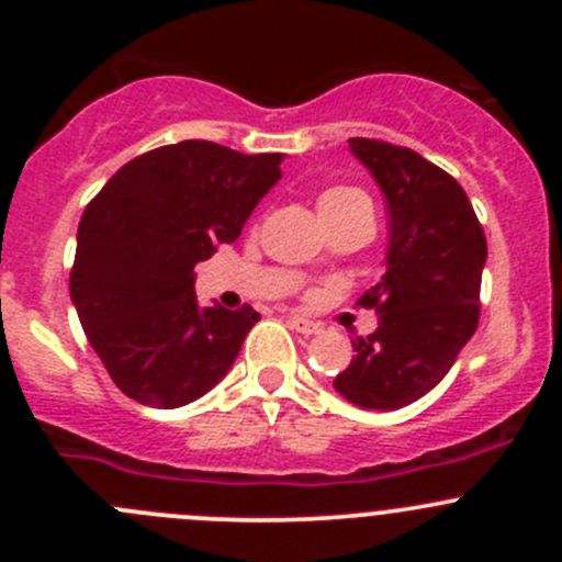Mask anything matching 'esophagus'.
<instances>
[{
	"label": "esophagus",
	"mask_w": 562,
	"mask_h": 562,
	"mask_svg": "<svg viewBox=\"0 0 562 562\" xmlns=\"http://www.w3.org/2000/svg\"><path fill=\"white\" fill-rule=\"evenodd\" d=\"M288 323H291L293 331H299V334H317V331H321V326H317L315 321H307V317H302V315H291V317H288Z\"/></svg>",
	"instance_id": "1"
}]
</instances>
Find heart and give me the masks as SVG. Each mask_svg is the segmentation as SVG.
I'll use <instances>...</instances> for the list:
<instances>
[{
  "label": "heart",
  "instance_id": "1",
  "mask_svg": "<svg viewBox=\"0 0 562 562\" xmlns=\"http://www.w3.org/2000/svg\"><path fill=\"white\" fill-rule=\"evenodd\" d=\"M364 192L356 190V187H328V190L317 198V206H321V214L326 217V214L339 212V209L350 206V203L356 201H364Z\"/></svg>",
  "mask_w": 562,
  "mask_h": 562
}]
</instances>
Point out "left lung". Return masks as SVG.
Wrapping results in <instances>:
<instances>
[{
  "label": "left lung",
  "instance_id": "left-lung-1",
  "mask_svg": "<svg viewBox=\"0 0 562 562\" xmlns=\"http://www.w3.org/2000/svg\"><path fill=\"white\" fill-rule=\"evenodd\" d=\"M389 206L386 271L359 299L378 328L334 389L359 407L396 411L432 391L479 326L486 236L454 176L389 140L350 138Z\"/></svg>",
  "mask_w": 562,
  "mask_h": 562
}]
</instances>
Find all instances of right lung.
Here are the masks:
<instances>
[{"mask_svg": "<svg viewBox=\"0 0 562 562\" xmlns=\"http://www.w3.org/2000/svg\"><path fill=\"white\" fill-rule=\"evenodd\" d=\"M282 155L181 140L105 181L78 225L70 296L94 353L130 400L179 407L206 394L260 321L249 304L203 307L195 263L239 239L280 179Z\"/></svg>", "mask_w": 562, "mask_h": 562, "instance_id": "obj_1", "label": "right lung"}]
</instances>
